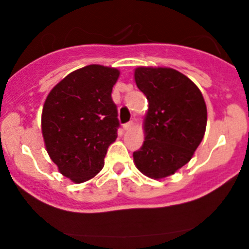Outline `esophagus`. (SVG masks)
<instances>
[{
	"label": "esophagus",
	"instance_id": "34e87169",
	"mask_svg": "<svg viewBox=\"0 0 249 249\" xmlns=\"http://www.w3.org/2000/svg\"><path fill=\"white\" fill-rule=\"evenodd\" d=\"M132 126H134V122H129V123H126V124L123 125V129H124L125 131H127V130L131 129Z\"/></svg>",
	"mask_w": 249,
	"mask_h": 249
}]
</instances>
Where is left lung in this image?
<instances>
[{
	"instance_id": "left-lung-1",
	"label": "left lung",
	"mask_w": 249,
	"mask_h": 249,
	"mask_svg": "<svg viewBox=\"0 0 249 249\" xmlns=\"http://www.w3.org/2000/svg\"><path fill=\"white\" fill-rule=\"evenodd\" d=\"M135 82L145 95L144 141L134 152L140 172L153 179L173 175L190 161L203 139L207 108L199 88L170 67L135 69Z\"/></svg>"
}]
</instances>
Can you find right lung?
Returning <instances> with one entry per match:
<instances>
[{"label": "right lung", "instance_id": "add662e5", "mask_svg": "<svg viewBox=\"0 0 249 249\" xmlns=\"http://www.w3.org/2000/svg\"><path fill=\"white\" fill-rule=\"evenodd\" d=\"M119 74L114 67L88 65L60 80L44 101V145L59 172L73 183L101 171L117 139L118 110L110 94Z\"/></svg>", "mask_w": 249, "mask_h": 249}]
</instances>
